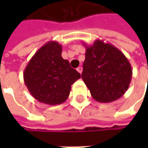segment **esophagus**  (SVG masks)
Segmentation results:
<instances>
[{"mask_svg": "<svg viewBox=\"0 0 148 148\" xmlns=\"http://www.w3.org/2000/svg\"><path fill=\"white\" fill-rule=\"evenodd\" d=\"M77 71L79 72V73H81V74H82V72L83 68H82V66H79V67H77Z\"/></svg>", "mask_w": 148, "mask_h": 148, "instance_id": "obj_1", "label": "esophagus"}]
</instances>
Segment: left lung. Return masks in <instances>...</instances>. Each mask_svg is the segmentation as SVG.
I'll return each instance as SVG.
<instances>
[{
  "label": "left lung",
  "instance_id": "obj_1",
  "mask_svg": "<svg viewBox=\"0 0 148 148\" xmlns=\"http://www.w3.org/2000/svg\"><path fill=\"white\" fill-rule=\"evenodd\" d=\"M86 48L82 78L95 100L110 103L129 87L133 70L125 55L110 43L97 39Z\"/></svg>",
  "mask_w": 148,
  "mask_h": 148
}]
</instances>
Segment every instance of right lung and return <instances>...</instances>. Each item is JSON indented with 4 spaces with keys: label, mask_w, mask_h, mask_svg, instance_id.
Returning <instances> with one entry per match:
<instances>
[{
    "label": "right lung",
    "mask_w": 148,
    "mask_h": 148,
    "mask_svg": "<svg viewBox=\"0 0 148 148\" xmlns=\"http://www.w3.org/2000/svg\"><path fill=\"white\" fill-rule=\"evenodd\" d=\"M79 78L81 74L62 58V45L56 41L38 49L24 71V82L32 96L50 105L65 102L71 86Z\"/></svg>",
    "instance_id": "1"
}]
</instances>
